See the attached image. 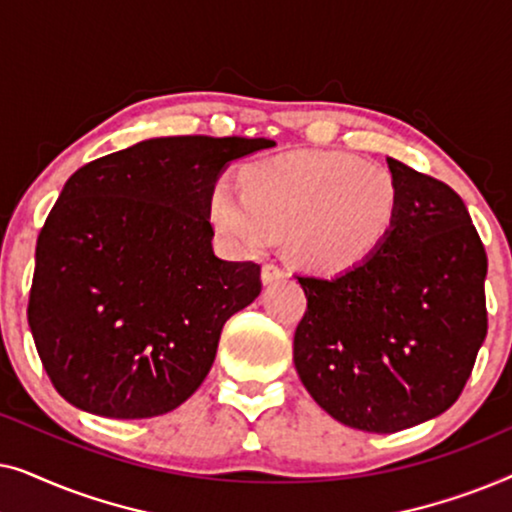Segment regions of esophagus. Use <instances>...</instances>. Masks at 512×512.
<instances>
[{
  "label": "esophagus",
  "mask_w": 512,
  "mask_h": 512,
  "mask_svg": "<svg viewBox=\"0 0 512 512\" xmlns=\"http://www.w3.org/2000/svg\"><path fill=\"white\" fill-rule=\"evenodd\" d=\"M284 275H286V270L282 268V265H277V263H265V265H263V272H261L263 284L277 282V279H282Z\"/></svg>",
  "instance_id": "esophagus-1"
}]
</instances>
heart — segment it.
Returning a JSON list of instances; mask_svg holds the SVG:
<instances>
[{
  "label": "heart",
  "mask_w": 512,
  "mask_h": 512,
  "mask_svg": "<svg viewBox=\"0 0 512 512\" xmlns=\"http://www.w3.org/2000/svg\"><path fill=\"white\" fill-rule=\"evenodd\" d=\"M398 212L394 174L347 151L254 160L242 170V191L216 181L209 193V221L230 247L258 251L286 233L291 254L324 272L368 261L391 235Z\"/></svg>",
  "instance_id": "heart-1"
}]
</instances>
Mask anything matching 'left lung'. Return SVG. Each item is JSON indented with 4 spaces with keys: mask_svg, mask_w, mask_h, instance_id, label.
I'll return each instance as SVG.
<instances>
[{
    "mask_svg": "<svg viewBox=\"0 0 512 512\" xmlns=\"http://www.w3.org/2000/svg\"><path fill=\"white\" fill-rule=\"evenodd\" d=\"M401 186L391 235L368 261L307 277L293 363L338 422L396 433L433 419L464 391L487 335V254L464 200L389 158Z\"/></svg>",
    "mask_w": 512,
    "mask_h": 512,
    "instance_id": "obj_1",
    "label": "left lung"
}]
</instances>
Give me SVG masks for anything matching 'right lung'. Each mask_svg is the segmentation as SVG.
<instances>
[{"label":"right lung","mask_w":512,"mask_h":512,"mask_svg":"<svg viewBox=\"0 0 512 512\" xmlns=\"http://www.w3.org/2000/svg\"><path fill=\"white\" fill-rule=\"evenodd\" d=\"M258 137H158L83 165L41 228L27 303L58 394L114 419L165 415L212 368L221 328L261 293V265L212 249L209 193Z\"/></svg>","instance_id":"add662e5"}]
</instances>
